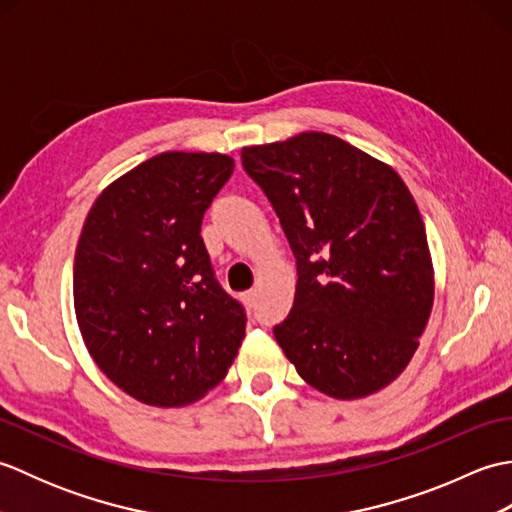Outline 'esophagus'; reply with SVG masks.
Returning a JSON list of instances; mask_svg holds the SVG:
<instances>
[{"label":"esophagus","mask_w":512,"mask_h":512,"mask_svg":"<svg viewBox=\"0 0 512 512\" xmlns=\"http://www.w3.org/2000/svg\"><path fill=\"white\" fill-rule=\"evenodd\" d=\"M244 303H246L248 308H255V303H257V290L244 292Z\"/></svg>","instance_id":"1"}]
</instances>
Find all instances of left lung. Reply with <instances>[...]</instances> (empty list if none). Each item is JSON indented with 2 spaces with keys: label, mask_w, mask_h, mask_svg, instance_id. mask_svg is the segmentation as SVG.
I'll return each instance as SVG.
<instances>
[{
  "label": "left lung",
  "mask_w": 512,
  "mask_h": 512,
  "mask_svg": "<svg viewBox=\"0 0 512 512\" xmlns=\"http://www.w3.org/2000/svg\"><path fill=\"white\" fill-rule=\"evenodd\" d=\"M297 259L295 303L275 339L321 394L354 400L396 380L433 306V264L407 184L323 132L242 149Z\"/></svg>",
  "instance_id": "1"
}]
</instances>
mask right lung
Segmentation results:
<instances>
[{"instance_id":"1","label":"right lung","mask_w":512,"mask_h":512,"mask_svg":"<svg viewBox=\"0 0 512 512\" xmlns=\"http://www.w3.org/2000/svg\"><path fill=\"white\" fill-rule=\"evenodd\" d=\"M235 162L165 151L107 187L74 255L85 347L125 394L154 407L200 400L246 334L242 303L217 284L200 228Z\"/></svg>"}]
</instances>
